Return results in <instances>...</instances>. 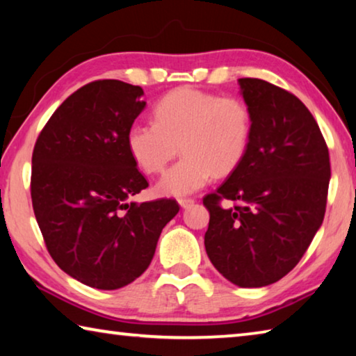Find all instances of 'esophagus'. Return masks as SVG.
I'll use <instances>...</instances> for the list:
<instances>
[{
    "mask_svg": "<svg viewBox=\"0 0 356 356\" xmlns=\"http://www.w3.org/2000/svg\"><path fill=\"white\" fill-rule=\"evenodd\" d=\"M179 204H180V207L186 209V207H190V206H193V204H195V200H193V197H180Z\"/></svg>",
    "mask_w": 356,
    "mask_h": 356,
    "instance_id": "esophagus-1",
    "label": "esophagus"
}]
</instances>
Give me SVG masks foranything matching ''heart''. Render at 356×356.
<instances>
[{"label": "heart", "mask_w": 356, "mask_h": 356, "mask_svg": "<svg viewBox=\"0 0 356 356\" xmlns=\"http://www.w3.org/2000/svg\"><path fill=\"white\" fill-rule=\"evenodd\" d=\"M252 120L242 99L182 86L154 106V122H135L127 131V147L147 174H160L179 160L156 184L161 196H186L206 186L213 176H226L248 152Z\"/></svg>", "instance_id": "obj_1"}]
</instances>
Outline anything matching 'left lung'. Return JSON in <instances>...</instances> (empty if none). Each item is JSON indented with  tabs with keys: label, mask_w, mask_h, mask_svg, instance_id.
<instances>
[{
	"label": "left lung",
	"mask_w": 356,
	"mask_h": 356,
	"mask_svg": "<svg viewBox=\"0 0 356 356\" xmlns=\"http://www.w3.org/2000/svg\"><path fill=\"white\" fill-rule=\"evenodd\" d=\"M251 111L248 152L220 188L204 196V236L218 272L240 287L280 281L321 227L331 177L322 131L303 102L259 80H238ZM221 200L233 202L221 207Z\"/></svg>",
	"instance_id": "1"
}]
</instances>
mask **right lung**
<instances>
[{"instance_id":"obj_1","label":"right lung","mask_w":356,"mask_h":356,"mask_svg":"<svg viewBox=\"0 0 356 356\" xmlns=\"http://www.w3.org/2000/svg\"><path fill=\"white\" fill-rule=\"evenodd\" d=\"M143 94L119 80L86 84L51 114L33 150L31 200L48 252L72 278L104 291L146 272L179 212L174 200L129 202L149 186L127 147Z\"/></svg>"}]
</instances>
